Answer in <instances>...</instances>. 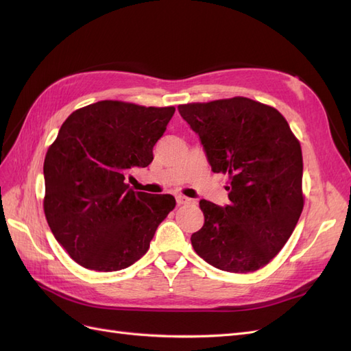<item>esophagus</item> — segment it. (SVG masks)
I'll return each mask as SVG.
<instances>
[{
  "mask_svg": "<svg viewBox=\"0 0 351 351\" xmlns=\"http://www.w3.org/2000/svg\"><path fill=\"white\" fill-rule=\"evenodd\" d=\"M176 200H177V205H186V204H190V202H192V199H189L183 195L176 196Z\"/></svg>",
  "mask_w": 351,
  "mask_h": 351,
  "instance_id": "34e87169",
  "label": "esophagus"
}]
</instances>
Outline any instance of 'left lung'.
I'll use <instances>...</instances> for the list:
<instances>
[{"mask_svg": "<svg viewBox=\"0 0 351 351\" xmlns=\"http://www.w3.org/2000/svg\"><path fill=\"white\" fill-rule=\"evenodd\" d=\"M178 112L199 134L212 171L228 176L226 208L199 202L205 224L190 237L195 252L227 272L263 268L303 210L299 139L278 110L244 97L183 104Z\"/></svg>", "mask_w": 351, "mask_h": 351, "instance_id": "obj_1", "label": "left lung"}]
</instances>
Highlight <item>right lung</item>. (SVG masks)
Returning <instances> with one entry per match:
<instances>
[{"mask_svg": "<svg viewBox=\"0 0 351 351\" xmlns=\"http://www.w3.org/2000/svg\"><path fill=\"white\" fill-rule=\"evenodd\" d=\"M174 107L99 101L73 111L44 162V212L52 234L83 268L112 272L149 249L176 208L171 195L134 192L133 167H147Z\"/></svg>", "mask_w": 351, "mask_h": 351, "instance_id": "right-lung-1", "label": "right lung"}]
</instances>
